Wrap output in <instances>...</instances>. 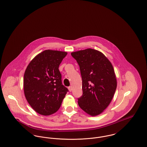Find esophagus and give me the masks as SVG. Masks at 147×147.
<instances>
[{
	"label": "esophagus",
	"instance_id": "1",
	"mask_svg": "<svg viewBox=\"0 0 147 147\" xmlns=\"http://www.w3.org/2000/svg\"><path fill=\"white\" fill-rule=\"evenodd\" d=\"M68 90H69V91L71 92V90H72V87H71V86H69V87H68Z\"/></svg>",
	"mask_w": 147,
	"mask_h": 147
}]
</instances>
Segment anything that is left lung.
Masks as SVG:
<instances>
[{
    "mask_svg": "<svg viewBox=\"0 0 147 147\" xmlns=\"http://www.w3.org/2000/svg\"><path fill=\"white\" fill-rule=\"evenodd\" d=\"M71 55L79 65L83 81V95L78 98V105L88 115L98 116L110 104L117 88L112 64L102 52L92 49Z\"/></svg>",
    "mask_w": 147,
    "mask_h": 147,
    "instance_id": "left-lung-1",
    "label": "left lung"
}]
</instances>
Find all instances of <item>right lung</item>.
Instances as JSON below:
<instances>
[{
    "mask_svg": "<svg viewBox=\"0 0 147 147\" xmlns=\"http://www.w3.org/2000/svg\"><path fill=\"white\" fill-rule=\"evenodd\" d=\"M67 52L47 49L28 64L24 76V91L31 107L38 113L49 116L61 107L68 89L62 83L59 66Z\"/></svg>",
    "mask_w": 147,
    "mask_h": 147,
    "instance_id": "1",
    "label": "right lung"
}]
</instances>
